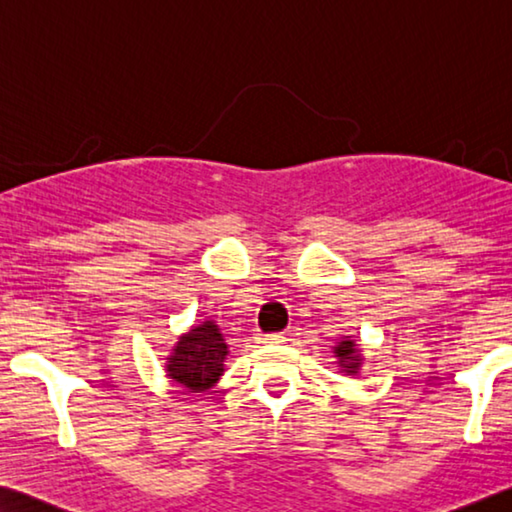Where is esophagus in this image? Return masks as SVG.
Wrapping results in <instances>:
<instances>
[{
    "instance_id": "1",
    "label": "esophagus",
    "mask_w": 512,
    "mask_h": 512,
    "mask_svg": "<svg viewBox=\"0 0 512 512\" xmlns=\"http://www.w3.org/2000/svg\"><path fill=\"white\" fill-rule=\"evenodd\" d=\"M259 342H264V344H280V342H285V337H282L280 332H273V335H262V337H259Z\"/></svg>"
}]
</instances>
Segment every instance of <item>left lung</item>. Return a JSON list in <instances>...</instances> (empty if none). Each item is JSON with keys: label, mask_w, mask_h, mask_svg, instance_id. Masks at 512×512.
Instances as JSON below:
<instances>
[{"label": "left lung", "mask_w": 512, "mask_h": 512, "mask_svg": "<svg viewBox=\"0 0 512 512\" xmlns=\"http://www.w3.org/2000/svg\"><path fill=\"white\" fill-rule=\"evenodd\" d=\"M332 353H335L342 373H346V376H358L362 367V355H360V346L355 344L353 339H339L337 346L332 348Z\"/></svg>", "instance_id": "obj_1"}]
</instances>
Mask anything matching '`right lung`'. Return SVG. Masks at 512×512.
<instances>
[{"label":"right lung","instance_id":"obj_1","mask_svg":"<svg viewBox=\"0 0 512 512\" xmlns=\"http://www.w3.org/2000/svg\"><path fill=\"white\" fill-rule=\"evenodd\" d=\"M227 344L214 321H202L177 339L166 358V373L191 392H207L223 376Z\"/></svg>","mask_w":512,"mask_h":512}]
</instances>
